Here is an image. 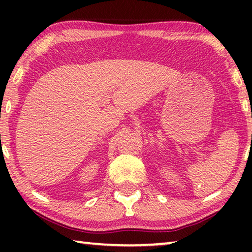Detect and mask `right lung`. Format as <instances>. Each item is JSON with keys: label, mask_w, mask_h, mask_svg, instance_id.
<instances>
[{"label": "right lung", "mask_w": 252, "mask_h": 252, "mask_svg": "<svg viewBox=\"0 0 252 252\" xmlns=\"http://www.w3.org/2000/svg\"><path fill=\"white\" fill-rule=\"evenodd\" d=\"M0 135H1V134H0Z\"/></svg>", "instance_id": "1"}]
</instances>
